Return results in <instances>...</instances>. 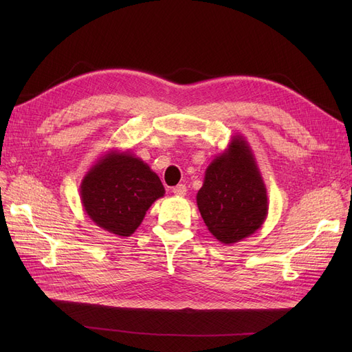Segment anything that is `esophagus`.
Masks as SVG:
<instances>
[{
  "label": "esophagus",
  "mask_w": 352,
  "mask_h": 352,
  "mask_svg": "<svg viewBox=\"0 0 352 352\" xmlns=\"http://www.w3.org/2000/svg\"><path fill=\"white\" fill-rule=\"evenodd\" d=\"M172 192L175 194V195H177V197H185L186 195V186L185 185H176L173 189H172Z\"/></svg>",
  "instance_id": "obj_1"
}]
</instances>
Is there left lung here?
<instances>
[{
    "label": "left lung",
    "instance_id": "8db88e82",
    "mask_svg": "<svg viewBox=\"0 0 352 352\" xmlns=\"http://www.w3.org/2000/svg\"><path fill=\"white\" fill-rule=\"evenodd\" d=\"M197 206L211 235L225 245L248 238L265 221L267 189L242 135H233L226 150L208 164Z\"/></svg>",
    "mask_w": 352,
    "mask_h": 352
}]
</instances>
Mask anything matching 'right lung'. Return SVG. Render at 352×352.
Masks as SVG:
<instances>
[{"instance_id":"right-lung-1","label":"right lung","mask_w":352,"mask_h":352,"mask_svg":"<svg viewBox=\"0 0 352 352\" xmlns=\"http://www.w3.org/2000/svg\"><path fill=\"white\" fill-rule=\"evenodd\" d=\"M164 194L160 177L131 151L102 154L80 184V201L88 217L122 238L140 228L148 208Z\"/></svg>"}]
</instances>
